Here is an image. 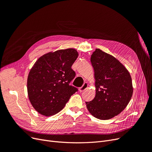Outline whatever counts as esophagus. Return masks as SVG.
Returning a JSON list of instances; mask_svg holds the SVG:
<instances>
[{"instance_id":"esophagus-1","label":"esophagus","mask_w":152,"mask_h":152,"mask_svg":"<svg viewBox=\"0 0 152 152\" xmlns=\"http://www.w3.org/2000/svg\"><path fill=\"white\" fill-rule=\"evenodd\" d=\"M87 87H88V84H87L86 82H85V83L83 84V86H82L81 87H80L79 90L80 92H82V91H84L85 89H86L87 88Z\"/></svg>"}]
</instances>
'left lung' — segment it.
<instances>
[{
	"label": "left lung",
	"instance_id": "obj_1",
	"mask_svg": "<svg viewBox=\"0 0 152 152\" xmlns=\"http://www.w3.org/2000/svg\"><path fill=\"white\" fill-rule=\"evenodd\" d=\"M96 95L86 102L92 115L108 120L121 113L129 103L133 93L129 72L117 59L99 49L92 54Z\"/></svg>",
	"mask_w": 152,
	"mask_h": 152
}]
</instances>
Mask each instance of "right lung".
I'll return each mask as SVG.
<instances>
[{"label": "right lung", "instance_id": "add662e5", "mask_svg": "<svg viewBox=\"0 0 152 152\" xmlns=\"http://www.w3.org/2000/svg\"><path fill=\"white\" fill-rule=\"evenodd\" d=\"M78 56L75 49L58 50L44 54L31 68L27 91L31 105L40 114L48 117L58 113L78 91L69 84L75 77L72 66Z\"/></svg>", "mask_w": 152, "mask_h": 152}]
</instances>
